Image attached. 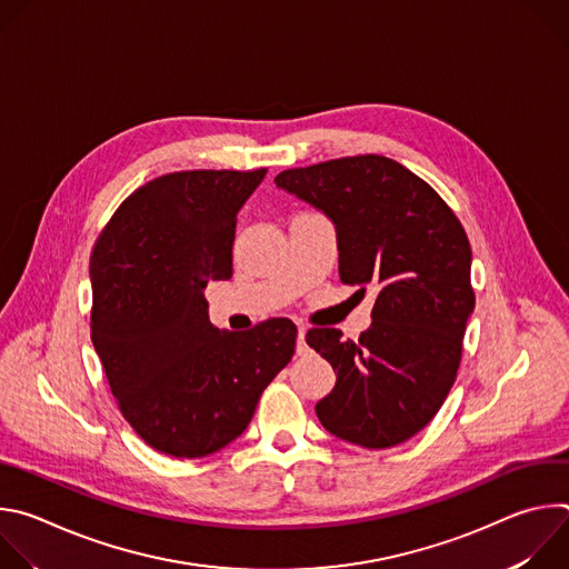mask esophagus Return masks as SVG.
<instances>
[{
    "mask_svg": "<svg viewBox=\"0 0 569 569\" xmlns=\"http://www.w3.org/2000/svg\"><path fill=\"white\" fill-rule=\"evenodd\" d=\"M310 349L306 345V329H299L297 333V356H306Z\"/></svg>",
    "mask_w": 569,
    "mask_h": 569,
    "instance_id": "34e87169",
    "label": "esophagus"
}]
</instances>
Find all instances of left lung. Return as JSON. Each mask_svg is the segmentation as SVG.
<instances>
[{
	"label": "left lung",
	"mask_w": 569,
	"mask_h": 569,
	"mask_svg": "<svg viewBox=\"0 0 569 569\" xmlns=\"http://www.w3.org/2000/svg\"><path fill=\"white\" fill-rule=\"evenodd\" d=\"M274 182L331 218L342 283L378 290L358 342L338 329L306 336L338 373L333 391L315 405L317 419L362 448L408 441L443 405L475 308L459 218L430 184L382 154L290 169Z\"/></svg>",
	"instance_id": "8db88e82"
}]
</instances>
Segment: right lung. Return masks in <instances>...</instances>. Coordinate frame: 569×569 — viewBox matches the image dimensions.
<instances>
[{
	"mask_svg": "<svg viewBox=\"0 0 569 569\" xmlns=\"http://www.w3.org/2000/svg\"><path fill=\"white\" fill-rule=\"evenodd\" d=\"M266 173L154 178L123 200L94 246V349L121 415L164 455L196 459L231 443L292 360L290 319L220 331L204 299L209 281L231 277L236 213Z\"/></svg>",
	"mask_w": 569,
	"mask_h": 569,
	"instance_id": "right-lung-1",
	"label": "right lung"
}]
</instances>
